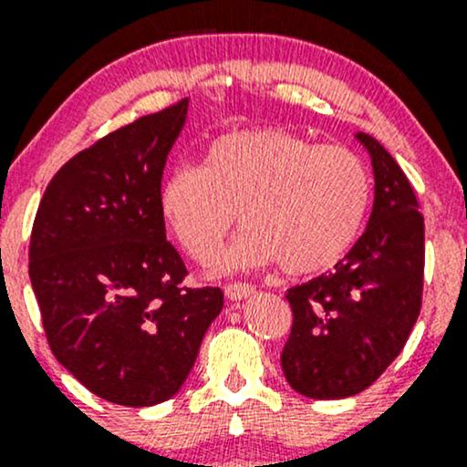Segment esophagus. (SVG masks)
Listing matches in <instances>:
<instances>
[{"label":"esophagus","mask_w":467,"mask_h":467,"mask_svg":"<svg viewBox=\"0 0 467 467\" xmlns=\"http://www.w3.org/2000/svg\"><path fill=\"white\" fill-rule=\"evenodd\" d=\"M252 294H254V287L248 285V283H230V285H226V296L230 301H244Z\"/></svg>","instance_id":"obj_1"}]
</instances>
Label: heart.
Masks as SVG:
<instances>
[{
  "instance_id": "1",
  "label": "heart",
  "mask_w": 467,
  "mask_h": 467,
  "mask_svg": "<svg viewBox=\"0 0 467 467\" xmlns=\"http://www.w3.org/2000/svg\"><path fill=\"white\" fill-rule=\"evenodd\" d=\"M367 166L337 144L312 142L283 130L223 133L202 166H180L162 180L158 211L195 261H208L233 228L245 230L213 261L215 275L278 261L283 272L318 275L360 233L368 208Z\"/></svg>"
}]
</instances>
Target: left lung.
I'll return each mask as SVG.
<instances>
[{"instance_id": "left-lung-1", "label": "left lung", "mask_w": 467, "mask_h": 467, "mask_svg": "<svg viewBox=\"0 0 467 467\" xmlns=\"http://www.w3.org/2000/svg\"><path fill=\"white\" fill-rule=\"evenodd\" d=\"M373 166V208L334 270L287 289L294 323L281 367L296 393L342 400L371 387L404 349L421 309L423 217L404 171L356 133Z\"/></svg>"}]
</instances>
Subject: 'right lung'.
<instances>
[{
	"label": "right lung",
	"instance_id": "1",
	"mask_svg": "<svg viewBox=\"0 0 467 467\" xmlns=\"http://www.w3.org/2000/svg\"><path fill=\"white\" fill-rule=\"evenodd\" d=\"M189 99L138 118L52 178L30 237V283L57 360L111 404L155 406L189 378L223 307L219 287H182L158 211Z\"/></svg>",
	"mask_w": 467,
	"mask_h": 467
}]
</instances>
